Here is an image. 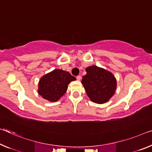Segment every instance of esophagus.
Returning <instances> with one entry per match:
<instances>
[{"label": "esophagus", "instance_id": "obj_1", "mask_svg": "<svg viewBox=\"0 0 152 152\" xmlns=\"http://www.w3.org/2000/svg\"><path fill=\"white\" fill-rule=\"evenodd\" d=\"M76 79H77V80H81V76H77Z\"/></svg>", "mask_w": 152, "mask_h": 152}]
</instances>
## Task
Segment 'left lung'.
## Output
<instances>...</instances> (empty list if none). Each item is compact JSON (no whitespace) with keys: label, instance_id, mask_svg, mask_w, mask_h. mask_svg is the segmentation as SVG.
I'll return each instance as SVG.
<instances>
[{"label":"left lung","instance_id":"8db88e82","mask_svg":"<svg viewBox=\"0 0 152 152\" xmlns=\"http://www.w3.org/2000/svg\"><path fill=\"white\" fill-rule=\"evenodd\" d=\"M86 72L82 84L89 99L98 104L107 102L116 90L115 76L112 72L96 66L86 67Z\"/></svg>","mask_w":152,"mask_h":152}]
</instances>
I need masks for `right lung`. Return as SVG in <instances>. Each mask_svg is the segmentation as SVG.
Instances as JSON below:
<instances>
[{"label":"right lung","instance_id":"add662e5","mask_svg":"<svg viewBox=\"0 0 152 152\" xmlns=\"http://www.w3.org/2000/svg\"><path fill=\"white\" fill-rule=\"evenodd\" d=\"M76 78L68 72L55 69L40 78L38 93L45 99L50 102L58 101L67 89V86Z\"/></svg>","mask_w":152,"mask_h":152}]
</instances>
